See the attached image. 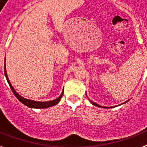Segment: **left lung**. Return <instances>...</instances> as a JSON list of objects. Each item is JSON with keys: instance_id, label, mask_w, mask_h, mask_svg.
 <instances>
[{"instance_id": "obj_1", "label": "left lung", "mask_w": 147, "mask_h": 147, "mask_svg": "<svg viewBox=\"0 0 147 147\" xmlns=\"http://www.w3.org/2000/svg\"><path fill=\"white\" fill-rule=\"evenodd\" d=\"M90 101H91V103H92V104L93 105H94V106H97V107H103V108H105V107H104V106H100V105H98V104H96V103L93 102V101H92V100H90ZM114 107H115V106H114Z\"/></svg>"}]
</instances>
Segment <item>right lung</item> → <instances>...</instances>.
Here are the masks:
<instances>
[{
	"mask_svg": "<svg viewBox=\"0 0 147 147\" xmlns=\"http://www.w3.org/2000/svg\"><path fill=\"white\" fill-rule=\"evenodd\" d=\"M4 74H5V76H6V78H7V82L10 85V88H11L12 90L13 93L14 94V95L17 97V98L18 100L22 102L24 105H25L26 106L29 107H31V108H47V107H52V106H54V105H57L58 103L59 102L60 99L62 97V94H63V92H62V94L60 95L59 97L55 100H49V101H35V100H29V99H26V98H23L21 97L20 94H18L16 92V91L14 90V88H13V86L11 85L10 84V81H9V78L7 77V71H6V69H5V64H4Z\"/></svg>",
	"mask_w": 147,
	"mask_h": 147,
	"instance_id": "1",
	"label": "right lung"
}]
</instances>
